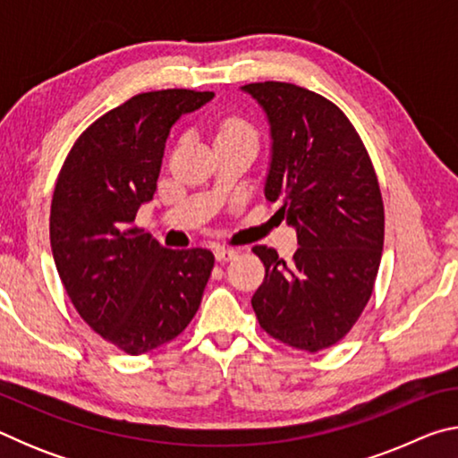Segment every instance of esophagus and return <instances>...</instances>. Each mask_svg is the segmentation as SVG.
Instances as JSON below:
<instances>
[{"mask_svg":"<svg viewBox=\"0 0 458 458\" xmlns=\"http://www.w3.org/2000/svg\"><path fill=\"white\" fill-rule=\"evenodd\" d=\"M236 250L234 248H226V246H218L216 248V260H220V262H224V260H232L236 257Z\"/></svg>","mask_w":458,"mask_h":458,"instance_id":"obj_1","label":"esophagus"}]
</instances>
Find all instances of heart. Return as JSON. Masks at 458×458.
<instances>
[{"instance_id": "heart-1", "label": "heart", "mask_w": 458, "mask_h": 458, "mask_svg": "<svg viewBox=\"0 0 458 458\" xmlns=\"http://www.w3.org/2000/svg\"><path fill=\"white\" fill-rule=\"evenodd\" d=\"M238 137L254 139V141H257V131L252 129L250 123L240 117L224 119L218 125V131H216V141H222V139H238Z\"/></svg>"}]
</instances>
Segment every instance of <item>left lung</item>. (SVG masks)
<instances>
[{"instance_id": "left-lung-1", "label": "left lung", "mask_w": 458, "mask_h": 458, "mask_svg": "<svg viewBox=\"0 0 458 458\" xmlns=\"http://www.w3.org/2000/svg\"><path fill=\"white\" fill-rule=\"evenodd\" d=\"M265 111L270 161L265 198L297 232L293 260L254 246L265 283L252 297L260 327L319 352L358 321L384 248V204L369 155L350 119L317 92L289 82L242 87Z\"/></svg>"}]
</instances>
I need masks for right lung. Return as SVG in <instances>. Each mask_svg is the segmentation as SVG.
Wrapping results in <instances>:
<instances>
[{
	"mask_svg": "<svg viewBox=\"0 0 458 458\" xmlns=\"http://www.w3.org/2000/svg\"><path fill=\"white\" fill-rule=\"evenodd\" d=\"M214 92H143L97 119L60 169L50 244L81 317L108 344L141 355L188 327L214 268L206 248L169 250L133 228L153 199L169 131Z\"/></svg>",
	"mask_w": 458,
	"mask_h": 458,
	"instance_id": "right-lung-1",
	"label": "right lung"
}]
</instances>
